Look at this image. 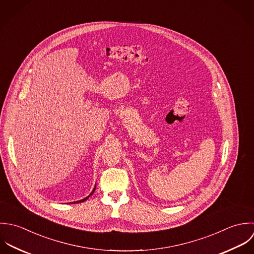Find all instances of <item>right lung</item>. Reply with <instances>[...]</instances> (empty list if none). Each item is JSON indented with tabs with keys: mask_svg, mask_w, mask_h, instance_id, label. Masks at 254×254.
Here are the masks:
<instances>
[{
	"mask_svg": "<svg viewBox=\"0 0 254 254\" xmlns=\"http://www.w3.org/2000/svg\"><path fill=\"white\" fill-rule=\"evenodd\" d=\"M95 189H96V188H94V189H93V190H92V191H91V192H90V194H89V195H88V196H86V197H85V198H83V199H81V200H77V201H73V202H70V203H71V204H75V203L83 202V201H85V200H87V199H88V198H89V197H90V195H92V194H93V193H94V191H95Z\"/></svg>",
	"mask_w": 254,
	"mask_h": 254,
	"instance_id": "right-lung-1",
	"label": "right lung"
}]
</instances>
